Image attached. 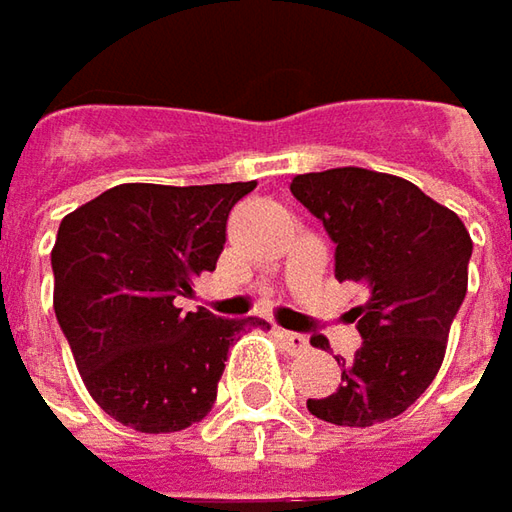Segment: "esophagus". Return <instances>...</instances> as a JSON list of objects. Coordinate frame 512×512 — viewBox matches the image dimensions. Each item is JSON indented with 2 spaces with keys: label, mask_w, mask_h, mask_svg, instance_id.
Returning a JSON list of instances; mask_svg holds the SVG:
<instances>
[{
  "label": "esophagus",
  "mask_w": 512,
  "mask_h": 512,
  "mask_svg": "<svg viewBox=\"0 0 512 512\" xmlns=\"http://www.w3.org/2000/svg\"><path fill=\"white\" fill-rule=\"evenodd\" d=\"M278 338L289 352H306L309 349V338L303 332H289V329H278Z\"/></svg>",
  "instance_id": "1"
}]
</instances>
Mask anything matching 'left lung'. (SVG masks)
Segmentation results:
<instances>
[{
  "label": "left lung",
  "mask_w": 512,
  "mask_h": 512,
  "mask_svg": "<svg viewBox=\"0 0 512 512\" xmlns=\"http://www.w3.org/2000/svg\"><path fill=\"white\" fill-rule=\"evenodd\" d=\"M289 189L332 237L335 278L369 295L352 309L364 344L352 361L338 358L341 387L306 407L341 427L381 424L407 410L444 361L467 295L470 232L410 180L369 168L298 174Z\"/></svg>",
  "instance_id": "1"
}]
</instances>
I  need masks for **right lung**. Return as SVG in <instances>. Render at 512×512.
Returning a JSON list of instances; mask_svg holds the SVG:
<instances>
[{"label":"right lung","mask_w":512,"mask_h":512,"mask_svg":"<svg viewBox=\"0 0 512 512\" xmlns=\"http://www.w3.org/2000/svg\"><path fill=\"white\" fill-rule=\"evenodd\" d=\"M257 183H123L56 232L54 312L91 398L137 433H177L217 398L229 346L257 318L183 312L214 272L232 206Z\"/></svg>","instance_id":"1"}]
</instances>
